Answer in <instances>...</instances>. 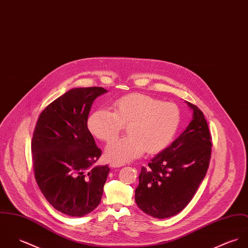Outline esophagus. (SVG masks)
<instances>
[{"instance_id": "obj_1", "label": "esophagus", "mask_w": 248, "mask_h": 248, "mask_svg": "<svg viewBox=\"0 0 248 248\" xmlns=\"http://www.w3.org/2000/svg\"><path fill=\"white\" fill-rule=\"evenodd\" d=\"M124 165V163H117V162H111L109 164L111 167H120V166H123Z\"/></svg>"}]
</instances>
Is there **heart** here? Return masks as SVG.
Returning <instances> with one entry per match:
<instances>
[{
  "label": "heart",
  "instance_id": "b5f03b06",
  "mask_svg": "<svg viewBox=\"0 0 248 248\" xmlns=\"http://www.w3.org/2000/svg\"><path fill=\"white\" fill-rule=\"evenodd\" d=\"M113 111L100 108L87 118V128L94 137L110 142L127 125L129 136L118 140L107 148L108 158L118 163L148 154H159L175 137L181 123V111L170 102L140 93L116 99Z\"/></svg>",
  "mask_w": 248,
  "mask_h": 248
}]
</instances>
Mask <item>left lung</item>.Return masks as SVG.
Here are the masks:
<instances>
[{
	"label": "left lung",
	"instance_id": "1",
	"mask_svg": "<svg viewBox=\"0 0 248 248\" xmlns=\"http://www.w3.org/2000/svg\"><path fill=\"white\" fill-rule=\"evenodd\" d=\"M193 120L169 147L142 166L135 190L138 206L165 219L181 212L205 177L211 158V135L203 113L195 105Z\"/></svg>",
	"mask_w": 248,
	"mask_h": 248
}]
</instances>
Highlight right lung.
<instances>
[{"label": "right lung", "instance_id": "obj_1", "mask_svg": "<svg viewBox=\"0 0 248 248\" xmlns=\"http://www.w3.org/2000/svg\"><path fill=\"white\" fill-rule=\"evenodd\" d=\"M104 87L73 88L39 115L31 140L38 186L58 211L82 217L100 203L110 168L94 166L102 150L87 128L93 101Z\"/></svg>", "mask_w": 248, "mask_h": 248}]
</instances>
